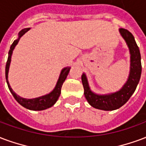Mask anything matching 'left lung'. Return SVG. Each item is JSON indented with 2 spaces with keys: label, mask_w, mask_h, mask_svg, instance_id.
Listing matches in <instances>:
<instances>
[{
  "label": "left lung",
  "mask_w": 146,
  "mask_h": 146,
  "mask_svg": "<svg viewBox=\"0 0 146 146\" xmlns=\"http://www.w3.org/2000/svg\"><path fill=\"white\" fill-rule=\"evenodd\" d=\"M119 32L125 41L130 52L129 75L122 87L114 93L98 94L90 89L86 74L84 73L81 76L84 96L87 102L93 108L103 111H114L123 106L135 92L142 73L141 55L133 35L125 29H119Z\"/></svg>",
  "instance_id": "1"
}]
</instances>
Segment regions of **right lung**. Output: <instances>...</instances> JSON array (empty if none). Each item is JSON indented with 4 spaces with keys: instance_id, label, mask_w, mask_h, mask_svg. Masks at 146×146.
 Listing matches in <instances>:
<instances>
[{
    "instance_id": "right-lung-1",
    "label": "right lung",
    "mask_w": 146,
    "mask_h": 146,
    "mask_svg": "<svg viewBox=\"0 0 146 146\" xmlns=\"http://www.w3.org/2000/svg\"><path fill=\"white\" fill-rule=\"evenodd\" d=\"M29 29H30V28H27V29H24L21 31H20L19 33H18V38L14 41L12 45L11 46L10 50L8 52V58H7V63H6V67H5V77H6V81H7V86H8L10 91L12 94L13 97L15 98V99L21 104V106H23L24 108L29 109V110H32V111H42V110H46V109L51 108L56 104L58 98H59V95L61 94V88H62V84L64 83L67 77L71 67L67 66V67L63 68L61 70L59 79L57 80V83L55 87H54V89L52 90L51 92L48 93L47 94L43 95V96H41V97H38V98H32V99L23 98L17 94L13 90L12 88L11 87L9 82H8V72H9L10 64H11V56H12L13 51L15 48V46H17V44L19 42L21 36H23Z\"/></svg>"
}]
</instances>
